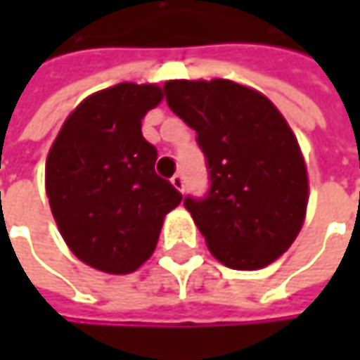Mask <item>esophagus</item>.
I'll return each instance as SVG.
<instances>
[{
	"mask_svg": "<svg viewBox=\"0 0 360 360\" xmlns=\"http://www.w3.org/2000/svg\"><path fill=\"white\" fill-rule=\"evenodd\" d=\"M172 186L176 188V190H180V192H184V188H186V178H184V174H174Z\"/></svg>",
	"mask_w": 360,
	"mask_h": 360,
	"instance_id": "obj_1",
	"label": "esophagus"
}]
</instances>
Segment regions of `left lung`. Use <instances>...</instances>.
Instances as JSON below:
<instances>
[{
    "instance_id": "left-lung-1",
    "label": "left lung",
    "mask_w": 360,
    "mask_h": 360,
    "mask_svg": "<svg viewBox=\"0 0 360 360\" xmlns=\"http://www.w3.org/2000/svg\"><path fill=\"white\" fill-rule=\"evenodd\" d=\"M166 102L196 131L210 188L184 198L210 252L229 269L269 266L302 229L309 178L297 138L260 91L230 79L164 84Z\"/></svg>"
}]
</instances>
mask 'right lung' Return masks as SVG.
<instances>
[{
  "label": "right lung",
  "mask_w": 360,
  "mask_h": 360,
  "mask_svg": "<svg viewBox=\"0 0 360 360\" xmlns=\"http://www.w3.org/2000/svg\"><path fill=\"white\" fill-rule=\"evenodd\" d=\"M164 91L124 82L86 98L63 122L46 162L51 214L70 250L94 269L128 274L152 256L182 194L160 178L142 136Z\"/></svg>",
  "instance_id": "add662e5"
}]
</instances>
